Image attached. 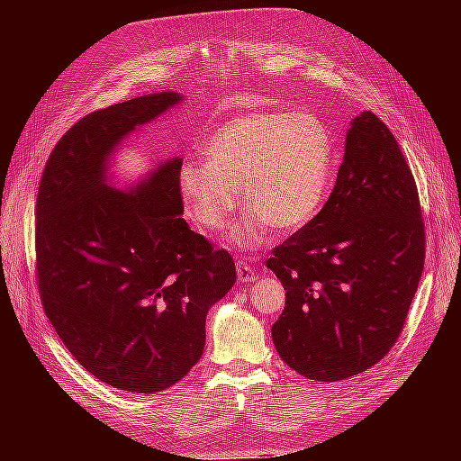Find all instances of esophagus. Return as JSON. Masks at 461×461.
Masks as SVG:
<instances>
[{
	"mask_svg": "<svg viewBox=\"0 0 461 461\" xmlns=\"http://www.w3.org/2000/svg\"><path fill=\"white\" fill-rule=\"evenodd\" d=\"M237 278H239V282H254L258 278V275L254 273V269L245 259H237Z\"/></svg>",
	"mask_w": 461,
	"mask_h": 461,
	"instance_id": "esophagus-1",
	"label": "esophagus"
}]
</instances>
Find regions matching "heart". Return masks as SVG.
Returning <instances> with one entry per match:
<instances>
[{
	"label": "heart",
	"mask_w": 461,
	"mask_h": 461,
	"mask_svg": "<svg viewBox=\"0 0 461 461\" xmlns=\"http://www.w3.org/2000/svg\"><path fill=\"white\" fill-rule=\"evenodd\" d=\"M205 160H185L177 188L198 228H222L243 194L247 216L230 240L256 249L267 228L285 233L318 214L332 167V138L306 112H250L228 119L203 143Z\"/></svg>",
	"instance_id": "obj_1"
}]
</instances>
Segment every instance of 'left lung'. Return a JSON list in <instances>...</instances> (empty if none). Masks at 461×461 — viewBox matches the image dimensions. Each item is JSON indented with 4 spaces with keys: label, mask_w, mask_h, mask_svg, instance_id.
Returning <instances> with one entry per match:
<instances>
[{
    "label": "left lung",
    "mask_w": 461,
    "mask_h": 461,
    "mask_svg": "<svg viewBox=\"0 0 461 461\" xmlns=\"http://www.w3.org/2000/svg\"><path fill=\"white\" fill-rule=\"evenodd\" d=\"M424 254L415 177L389 127L362 112L327 203L267 259L285 289L273 325L282 360L330 383L377 365L403 329Z\"/></svg>",
    "instance_id": "left-lung-1"
}]
</instances>
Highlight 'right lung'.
Masks as SVG:
<instances>
[{"instance_id": "1", "label": "right lung", "mask_w": 461, "mask_h": 461, "mask_svg": "<svg viewBox=\"0 0 461 461\" xmlns=\"http://www.w3.org/2000/svg\"><path fill=\"white\" fill-rule=\"evenodd\" d=\"M181 101L164 91L82 117L48 157L37 194L46 318L89 374L131 394L164 391L190 372L209 308L235 284L228 250L181 216V158L129 192L106 183L123 138Z\"/></svg>"}]
</instances>
